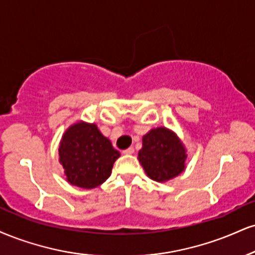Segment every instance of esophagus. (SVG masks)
<instances>
[{
	"label": "esophagus",
	"mask_w": 255,
	"mask_h": 255,
	"mask_svg": "<svg viewBox=\"0 0 255 255\" xmlns=\"http://www.w3.org/2000/svg\"><path fill=\"white\" fill-rule=\"evenodd\" d=\"M133 153H134L133 147H129V148L125 149V151H124V154H126V155H130V154H133Z\"/></svg>",
	"instance_id": "1"
}]
</instances>
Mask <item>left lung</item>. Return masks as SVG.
Segmentation results:
<instances>
[{
	"label": "left lung",
	"mask_w": 255,
	"mask_h": 255,
	"mask_svg": "<svg viewBox=\"0 0 255 255\" xmlns=\"http://www.w3.org/2000/svg\"><path fill=\"white\" fill-rule=\"evenodd\" d=\"M186 148L173 130L153 128L142 136L137 159L148 178L164 183L173 179L186 167Z\"/></svg>",
	"instance_id": "1"
}]
</instances>
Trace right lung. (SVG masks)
Instances as JSON below:
<instances>
[{"label": "right lung", "instance_id": "1", "mask_svg": "<svg viewBox=\"0 0 255 255\" xmlns=\"http://www.w3.org/2000/svg\"><path fill=\"white\" fill-rule=\"evenodd\" d=\"M59 162L71 185L94 189L112 174L120 152L95 124L78 121L70 126L59 142Z\"/></svg>", "mask_w": 255, "mask_h": 255}]
</instances>
